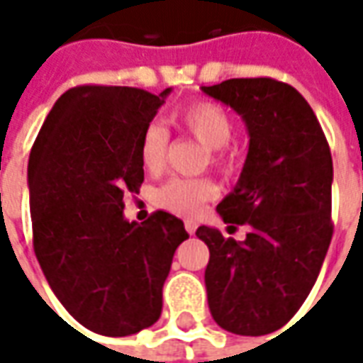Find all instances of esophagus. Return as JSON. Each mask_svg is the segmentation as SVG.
Masks as SVG:
<instances>
[{"label": "esophagus", "mask_w": 363, "mask_h": 363, "mask_svg": "<svg viewBox=\"0 0 363 363\" xmlns=\"http://www.w3.org/2000/svg\"><path fill=\"white\" fill-rule=\"evenodd\" d=\"M184 229L189 231L190 235H194V233H196V229H198V223H196V221H192V220H186V221H184Z\"/></svg>", "instance_id": "1"}]
</instances>
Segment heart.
Returning <instances> with one entry per match:
<instances>
[{
	"mask_svg": "<svg viewBox=\"0 0 363 363\" xmlns=\"http://www.w3.org/2000/svg\"><path fill=\"white\" fill-rule=\"evenodd\" d=\"M174 120L186 134L212 150L210 159L213 165L225 171L237 165V151L228 143L233 134V120L223 106L210 101H198L177 112ZM167 145V128L161 122L147 124L140 140V157L147 171H159L165 165ZM216 194V184L204 179H171L157 190V204L169 212L194 216Z\"/></svg>",
	"mask_w": 363,
	"mask_h": 363,
	"instance_id": "obj_1",
	"label": "heart"
}]
</instances>
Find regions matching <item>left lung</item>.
I'll return each instance as SVG.
<instances>
[{
	"label": "left lung",
	"mask_w": 363,
	"mask_h": 363,
	"mask_svg": "<svg viewBox=\"0 0 363 363\" xmlns=\"http://www.w3.org/2000/svg\"><path fill=\"white\" fill-rule=\"evenodd\" d=\"M202 91L231 106L249 132L241 177L218 204L229 228H249L247 239L196 231L210 249L208 305L233 335H268L296 315L327 257L333 157L315 112L288 83L228 79Z\"/></svg>",
	"instance_id": "1"
}]
</instances>
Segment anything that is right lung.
I'll return each mask as SVG.
<instances>
[{"label": "right lung", "mask_w": 363, "mask_h": 363, "mask_svg": "<svg viewBox=\"0 0 363 363\" xmlns=\"http://www.w3.org/2000/svg\"><path fill=\"white\" fill-rule=\"evenodd\" d=\"M171 87L82 85L52 106L28 157L35 255L52 291L83 327L128 336L161 315L177 247L173 213L135 223L124 196L143 182L140 140Z\"/></svg>", "instance_id": "add662e5"}]
</instances>
